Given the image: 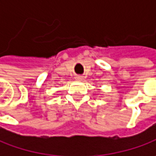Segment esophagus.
Listing matches in <instances>:
<instances>
[{"instance_id":"obj_1","label":"esophagus","mask_w":156,"mask_h":156,"mask_svg":"<svg viewBox=\"0 0 156 156\" xmlns=\"http://www.w3.org/2000/svg\"><path fill=\"white\" fill-rule=\"evenodd\" d=\"M75 79H76L77 81H81V79H82V77H81V76H80V75H79V76H77V77H76Z\"/></svg>"}]
</instances>
